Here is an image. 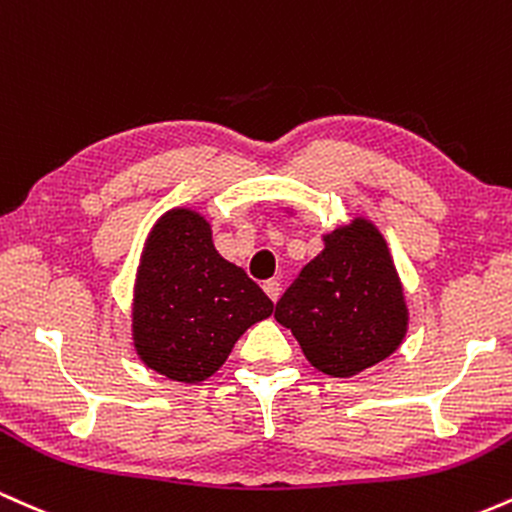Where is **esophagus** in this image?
<instances>
[{"mask_svg":"<svg viewBox=\"0 0 512 512\" xmlns=\"http://www.w3.org/2000/svg\"><path fill=\"white\" fill-rule=\"evenodd\" d=\"M263 290H266V295L271 297L273 302H278V297H280V290H283V287H280V280L271 278V280H266V283H263Z\"/></svg>","mask_w":512,"mask_h":512,"instance_id":"1","label":"esophagus"}]
</instances>
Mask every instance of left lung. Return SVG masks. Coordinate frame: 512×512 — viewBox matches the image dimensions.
<instances>
[{
    "instance_id": "left-lung-1",
    "label": "left lung",
    "mask_w": 512,
    "mask_h": 512,
    "mask_svg": "<svg viewBox=\"0 0 512 512\" xmlns=\"http://www.w3.org/2000/svg\"><path fill=\"white\" fill-rule=\"evenodd\" d=\"M275 319L324 375L353 377L389 358L409 331V307L375 222L353 217L324 234V251L287 287Z\"/></svg>"
}]
</instances>
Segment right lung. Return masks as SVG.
<instances>
[{
	"label": "right lung",
	"mask_w": 512,
	"mask_h": 512,
	"mask_svg": "<svg viewBox=\"0 0 512 512\" xmlns=\"http://www.w3.org/2000/svg\"><path fill=\"white\" fill-rule=\"evenodd\" d=\"M271 314L266 292L215 249L200 212L171 208L154 222L132 287V346L149 370L208 380L241 333Z\"/></svg>",
	"instance_id": "right-lung-1"
}]
</instances>
